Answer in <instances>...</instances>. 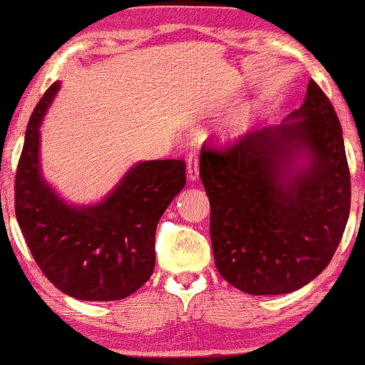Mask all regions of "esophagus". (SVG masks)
<instances>
[{
    "instance_id": "1",
    "label": "esophagus",
    "mask_w": 365,
    "mask_h": 365,
    "mask_svg": "<svg viewBox=\"0 0 365 365\" xmlns=\"http://www.w3.org/2000/svg\"><path fill=\"white\" fill-rule=\"evenodd\" d=\"M187 177L192 182L199 178V161H197L195 153H190L187 156Z\"/></svg>"
}]
</instances>
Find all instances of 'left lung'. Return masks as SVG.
<instances>
[{
    "label": "left lung",
    "instance_id": "obj_1",
    "mask_svg": "<svg viewBox=\"0 0 365 365\" xmlns=\"http://www.w3.org/2000/svg\"><path fill=\"white\" fill-rule=\"evenodd\" d=\"M217 271L250 295L299 290L324 271L350 215V173L333 104L309 81L302 106L233 148L202 145Z\"/></svg>",
    "mask_w": 365,
    "mask_h": 365
}]
</instances>
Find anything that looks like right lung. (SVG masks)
<instances>
[{"label": "right lung", "mask_w": 365, "mask_h": 365, "mask_svg": "<svg viewBox=\"0 0 365 365\" xmlns=\"http://www.w3.org/2000/svg\"><path fill=\"white\" fill-rule=\"evenodd\" d=\"M58 91L54 82L27 125L15 177L16 221L54 287L78 300H121L153 274L156 226L185 185V163L139 161L99 202H68L41 171V125Z\"/></svg>", "instance_id": "obj_1"}]
</instances>
